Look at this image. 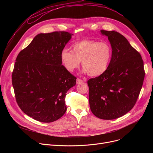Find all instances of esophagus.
Listing matches in <instances>:
<instances>
[{"label": "esophagus", "instance_id": "34e87169", "mask_svg": "<svg viewBox=\"0 0 153 153\" xmlns=\"http://www.w3.org/2000/svg\"><path fill=\"white\" fill-rule=\"evenodd\" d=\"M82 82H84L83 80H82V79H79V78H77V79H76V84H81V83H82Z\"/></svg>", "mask_w": 153, "mask_h": 153}]
</instances>
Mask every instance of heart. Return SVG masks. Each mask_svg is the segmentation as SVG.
Returning a JSON list of instances; mask_svg holds the SVG:
<instances>
[{"instance_id":"heart-1","label":"heart","mask_w":153,"mask_h":153,"mask_svg":"<svg viewBox=\"0 0 153 153\" xmlns=\"http://www.w3.org/2000/svg\"><path fill=\"white\" fill-rule=\"evenodd\" d=\"M111 54V46L107 42L84 39L72 45V51L63 49L60 58L62 66L69 72L77 68L82 61L85 73L99 76L107 71Z\"/></svg>"}]
</instances>
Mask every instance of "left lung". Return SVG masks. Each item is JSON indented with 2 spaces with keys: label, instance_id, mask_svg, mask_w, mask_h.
I'll list each match as a JSON object with an SVG mask.
<instances>
[{
  "label": "left lung",
  "instance_id": "8db88e82",
  "mask_svg": "<svg viewBox=\"0 0 153 153\" xmlns=\"http://www.w3.org/2000/svg\"><path fill=\"white\" fill-rule=\"evenodd\" d=\"M108 37L112 54L107 71L87 81L92 114L100 119L114 120L131 110L137 100L144 78L140 54L116 31L100 30Z\"/></svg>",
  "mask_w": 153,
  "mask_h": 153
}]
</instances>
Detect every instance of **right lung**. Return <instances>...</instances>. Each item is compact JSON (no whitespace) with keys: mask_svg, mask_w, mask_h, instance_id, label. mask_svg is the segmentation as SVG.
<instances>
[{"mask_svg":"<svg viewBox=\"0 0 153 153\" xmlns=\"http://www.w3.org/2000/svg\"><path fill=\"white\" fill-rule=\"evenodd\" d=\"M72 35L66 31L39 33L15 60L12 79L16 101L37 121L54 122L67 110L66 94L76 85V77L62 65L60 54Z\"/></svg>","mask_w":153,"mask_h":153,"instance_id":"add662e5","label":"right lung"}]
</instances>
